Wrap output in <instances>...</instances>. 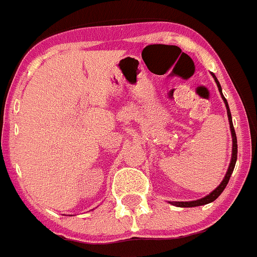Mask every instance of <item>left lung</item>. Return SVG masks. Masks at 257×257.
I'll return each mask as SVG.
<instances>
[{
  "label": "left lung",
  "mask_w": 257,
  "mask_h": 257,
  "mask_svg": "<svg viewBox=\"0 0 257 257\" xmlns=\"http://www.w3.org/2000/svg\"><path fill=\"white\" fill-rule=\"evenodd\" d=\"M212 76H214L216 83H217V87L218 90H220L221 92V86L220 83H218L217 78L215 77V75L212 73ZM221 95H222V92H221ZM222 98L223 101H225V105H226V108H227V116H228V121H230V128H231V135H232V157H231V162H230V166H228V170L227 172H226L225 175V179L222 180V182H221L220 185H218L217 187L214 190V191L211 192L210 195H207V196H205L204 199H200V200H196V201H185V202H179V201H172L171 204L175 205V206H179V207H194V206H201V205H206V204H210V202L215 201L216 199H217L218 196L221 195V192L225 190L226 185L228 184V180H230L231 177V174H232L233 171V167H235V164H236V160H237V139H236V134H235V128H233V125H232V120H231V112H230V108H228V105H227V101H226V98L223 97L222 95Z\"/></svg>",
  "instance_id": "obj_1"
}]
</instances>
